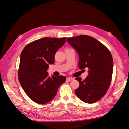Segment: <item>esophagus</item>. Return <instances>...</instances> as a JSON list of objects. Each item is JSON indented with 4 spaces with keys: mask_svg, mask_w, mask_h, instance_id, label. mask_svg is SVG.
I'll return each mask as SVG.
<instances>
[{
    "mask_svg": "<svg viewBox=\"0 0 129 129\" xmlns=\"http://www.w3.org/2000/svg\"><path fill=\"white\" fill-rule=\"evenodd\" d=\"M73 80H74V78L72 77H68L67 78V80L68 81H72Z\"/></svg>",
    "mask_w": 129,
    "mask_h": 129,
    "instance_id": "1",
    "label": "esophagus"
}]
</instances>
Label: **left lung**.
Returning a JSON list of instances; mask_svg holds the SVG:
<instances>
[{"instance_id":"obj_1","label":"left lung","mask_w":129,"mask_h":129,"mask_svg":"<svg viewBox=\"0 0 129 129\" xmlns=\"http://www.w3.org/2000/svg\"><path fill=\"white\" fill-rule=\"evenodd\" d=\"M67 42L79 55V68L89 69L85 80L75 78L79 83L75 94L84 103L96 102L105 95L111 83L113 59L110 52L99 41L88 35L69 38Z\"/></svg>"}]
</instances>
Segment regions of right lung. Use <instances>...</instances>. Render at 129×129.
Wrapping results in <instances>:
<instances>
[{"label": "right lung", "instance_id": "add662e5", "mask_svg": "<svg viewBox=\"0 0 129 129\" xmlns=\"http://www.w3.org/2000/svg\"><path fill=\"white\" fill-rule=\"evenodd\" d=\"M67 38H43L25 46L20 55L18 72L19 82L31 99L44 104L55 96L59 87L66 80L64 76H49L50 64L55 55L64 45Z\"/></svg>", "mask_w": 129, "mask_h": 129}]
</instances>
